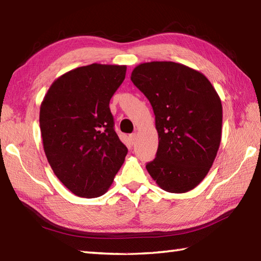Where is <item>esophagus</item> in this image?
<instances>
[{
	"label": "esophagus",
	"instance_id": "34e87169",
	"mask_svg": "<svg viewBox=\"0 0 261 261\" xmlns=\"http://www.w3.org/2000/svg\"><path fill=\"white\" fill-rule=\"evenodd\" d=\"M137 138H138V136H137L136 134H132V135H130V140H131V142H132V145H134V143H136V141H137Z\"/></svg>",
	"mask_w": 261,
	"mask_h": 261
}]
</instances>
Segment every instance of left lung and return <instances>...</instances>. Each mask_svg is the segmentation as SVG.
Masks as SVG:
<instances>
[{
    "label": "left lung",
    "mask_w": 261,
    "mask_h": 261,
    "mask_svg": "<svg viewBox=\"0 0 261 261\" xmlns=\"http://www.w3.org/2000/svg\"><path fill=\"white\" fill-rule=\"evenodd\" d=\"M131 81L150 102L156 129V158L146 165L158 186L186 193L207 175L222 135V104L199 71L174 62L138 65Z\"/></svg>",
    "instance_id": "obj_1"
}]
</instances>
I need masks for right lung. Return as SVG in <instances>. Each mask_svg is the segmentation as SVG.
I'll use <instances>...</instances> for the list:
<instances>
[{"label":"right lung","mask_w":261,"mask_h":261,"mask_svg":"<svg viewBox=\"0 0 261 261\" xmlns=\"http://www.w3.org/2000/svg\"><path fill=\"white\" fill-rule=\"evenodd\" d=\"M126 66L92 64L55 81L40 107L43 150L58 179L80 197L102 196L124 163L110 99Z\"/></svg>","instance_id":"right-lung-1"}]
</instances>
